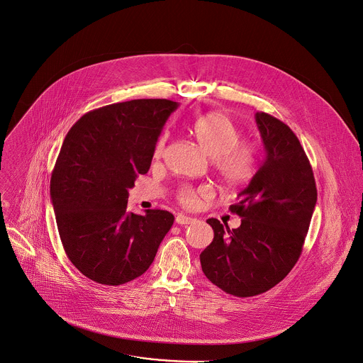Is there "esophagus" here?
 I'll return each instance as SVG.
<instances>
[{
	"label": "esophagus",
	"mask_w": 363,
	"mask_h": 363,
	"mask_svg": "<svg viewBox=\"0 0 363 363\" xmlns=\"http://www.w3.org/2000/svg\"><path fill=\"white\" fill-rule=\"evenodd\" d=\"M194 220H195V218L185 216V215H178V216L175 218V221H177L178 224H191Z\"/></svg>",
	"instance_id": "esophagus-1"
}]
</instances>
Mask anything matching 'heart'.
<instances>
[{
    "label": "heart",
    "mask_w": 363,
    "mask_h": 363,
    "mask_svg": "<svg viewBox=\"0 0 363 363\" xmlns=\"http://www.w3.org/2000/svg\"><path fill=\"white\" fill-rule=\"evenodd\" d=\"M192 133L201 148L212 157V165L218 179L227 188H240L248 184L258 171V147L252 142L240 140L237 125L221 112H211L195 121ZM167 138L161 136L154 147V158L160 160L165 150ZM205 188L182 186L178 192L179 202L186 208L198 205L199 198L208 196Z\"/></svg>",
    "instance_id": "obj_1"
}]
</instances>
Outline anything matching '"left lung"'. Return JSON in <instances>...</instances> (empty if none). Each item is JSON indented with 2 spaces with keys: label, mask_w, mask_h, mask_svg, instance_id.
I'll return each mask as SVG.
<instances>
[{
  "label": "left lung",
  "mask_w": 363,
  "mask_h": 363,
  "mask_svg": "<svg viewBox=\"0 0 363 363\" xmlns=\"http://www.w3.org/2000/svg\"><path fill=\"white\" fill-rule=\"evenodd\" d=\"M267 157L248 186L230 206L241 224L230 230L209 218L213 241L201 254L206 278L218 288L251 297L272 289L291 271L317 202L313 168L288 125L255 113Z\"/></svg>",
  "instance_id": "1"
}]
</instances>
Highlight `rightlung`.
I'll return each mask as SVG.
<instances>
[{
    "mask_svg": "<svg viewBox=\"0 0 363 363\" xmlns=\"http://www.w3.org/2000/svg\"><path fill=\"white\" fill-rule=\"evenodd\" d=\"M178 104L133 99L82 115L69 130L50 178V196L65 251L88 279L108 286L143 275L169 231L174 215L128 213L139 174Z\"/></svg>",
    "mask_w": 363,
    "mask_h": 363,
    "instance_id": "right-lung-1",
    "label": "right lung"
}]
</instances>
